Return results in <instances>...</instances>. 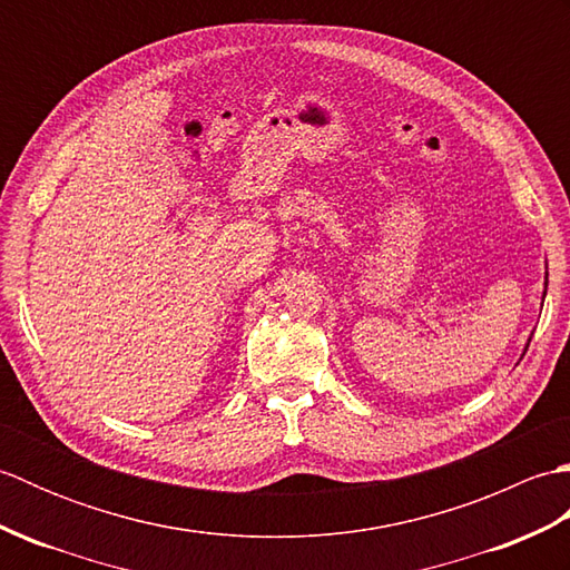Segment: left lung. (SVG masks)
<instances>
[{
    "label": "left lung",
    "mask_w": 570,
    "mask_h": 570,
    "mask_svg": "<svg viewBox=\"0 0 570 570\" xmlns=\"http://www.w3.org/2000/svg\"><path fill=\"white\" fill-rule=\"evenodd\" d=\"M547 286H549V272H547ZM543 298H547V288H543ZM527 347H529V341H527ZM527 347H524V353H527Z\"/></svg>",
    "instance_id": "8db88e82"
}]
</instances>
